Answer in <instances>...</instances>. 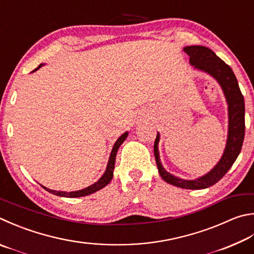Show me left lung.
Returning <instances> with one entry per match:
<instances>
[{"label": "left lung", "instance_id": "left-lung-1", "mask_svg": "<svg viewBox=\"0 0 254 254\" xmlns=\"http://www.w3.org/2000/svg\"><path fill=\"white\" fill-rule=\"evenodd\" d=\"M189 57L190 64L200 71H203L218 81L223 90L225 99H227L229 110V131L228 140L222 158L220 159L218 164L207 172L203 177L195 180H183L174 177L171 173L167 172L161 164L159 156V141L160 134L158 133L154 141V156L158 165L159 173L165 182L172 186L189 190H201L213 186L224 177L230 168L232 167L234 161L237 160L242 149L244 132H246V124H244V99L240 91L239 83L236 75L228 64H225L213 51L201 45H192L183 49Z\"/></svg>", "mask_w": 254, "mask_h": 254}]
</instances>
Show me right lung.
Instances as JSON below:
<instances>
[{"label":"right lung","mask_w":254,"mask_h":254,"mask_svg":"<svg viewBox=\"0 0 254 254\" xmlns=\"http://www.w3.org/2000/svg\"><path fill=\"white\" fill-rule=\"evenodd\" d=\"M43 64H40V65L35 68L34 71L39 70V68L42 66ZM33 71V72H34ZM128 133L126 132L123 133V134L119 137L117 140V142L114 143L113 145V149L111 151V154H110V159H109V162H108V167L107 170H105L104 174L101 177L98 181H96L94 184H92V186L87 187L85 189H82V190L79 191H74V192H65V191H55V190H50V189H47L45 187L42 186V188H44L45 190L49 191L50 193H52V194L55 195H59V196H64V197H80V196H85V195H89L92 194V193H94L96 191L101 190V189H103L105 186H108L111 181L112 178H113V170H114V164H115V156H117V152L119 150L120 145L122 144L124 142V140L127 137Z\"/></svg>","instance_id":"1"}]
</instances>
